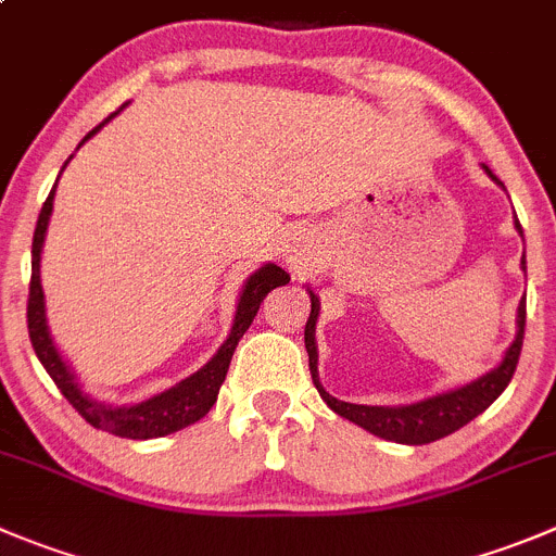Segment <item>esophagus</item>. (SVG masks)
<instances>
[{
    "label": "esophagus",
    "mask_w": 556,
    "mask_h": 556,
    "mask_svg": "<svg viewBox=\"0 0 556 556\" xmlns=\"http://www.w3.org/2000/svg\"><path fill=\"white\" fill-rule=\"evenodd\" d=\"M282 257L290 263L293 268H302L304 263L309 261V238L304 236L302 230L290 232L288 241L282 243Z\"/></svg>",
    "instance_id": "1"
}]
</instances>
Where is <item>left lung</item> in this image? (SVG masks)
I'll list each match as a JSON object with an SVG mask.
<instances>
[{
    "label": "left lung",
    "mask_w": 556,
    "mask_h": 556,
    "mask_svg": "<svg viewBox=\"0 0 556 556\" xmlns=\"http://www.w3.org/2000/svg\"><path fill=\"white\" fill-rule=\"evenodd\" d=\"M489 173L491 180L505 189L500 178L491 173L489 167H482ZM516 230L518 236L523 238L521 225L516 219ZM521 268L527 274V257H521ZM309 293V318L307 326H304V345H307L309 354V372H313V383L315 389L320 392L326 406L331 408L334 414L345 417L349 422L359 425L365 428L367 433L378 435V439H387V442H397V444H430L435 439H444V435L455 433L464 425H469L471 419L480 417L496 397L505 392V387L510 383L513 372H516L518 356H521V345H523V324H527V302H518V313H516V337L507 345L505 356L496 367H491L489 372H482L480 378L469 383H460V387L444 389V392H435V395L422 397L417 403H406V406H356V403H345L331 397L329 392L324 389L318 376V342H315V326H318V315H320V299L307 288Z\"/></svg>",
    "instance_id": "1"
}]
</instances>
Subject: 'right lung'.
<instances>
[{
    "instance_id": "obj_1",
    "label": "right lung",
    "mask_w": 556,
    "mask_h": 556,
    "mask_svg": "<svg viewBox=\"0 0 556 556\" xmlns=\"http://www.w3.org/2000/svg\"><path fill=\"white\" fill-rule=\"evenodd\" d=\"M123 106H126V103H123ZM112 117H106L101 126L92 128V131L81 139L79 148L87 142V139L96 137V134L101 131ZM71 159H74V155H71ZM67 161H65V167H67ZM54 191H56V184L54 189H51V194L46 197L43 207H40L38 225H35L33 282H29V304H27L29 340H33V349L35 354H38L40 365L46 367V372H49L51 381L56 383V389H60L62 395H65V401L71 403V406H74L76 412L92 425V428L106 430V433L121 435V439H161V435H169L175 433V430L189 428V425H194L197 419H202L207 412H211V406L216 403V395H219V387L225 383L227 370H230V359L232 354H236L238 340H241L243 331L252 326L263 299H266L274 288L288 285L290 274L282 271L277 263H263L257 271L249 274L241 293H238L230 334H227V340L222 342L219 351H216V354L211 356L200 370L191 372L189 378L178 381L175 387L164 389V392H159V395L148 397V401L131 403V406H114V403L96 401L90 392H85L81 381L76 378V370L67 365L65 356L60 354L54 337H51L49 331V320H46V295H43V285H40V254H43L46 230H49L51 211H54Z\"/></svg>"
}]
</instances>
